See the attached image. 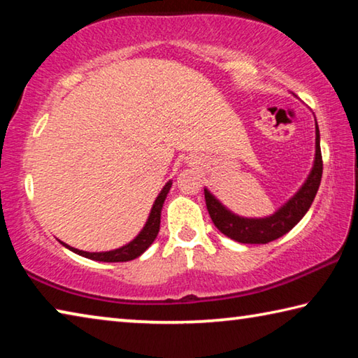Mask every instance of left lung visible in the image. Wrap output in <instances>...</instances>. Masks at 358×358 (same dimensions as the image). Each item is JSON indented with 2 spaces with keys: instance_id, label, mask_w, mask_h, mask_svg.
Here are the masks:
<instances>
[{
  "instance_id": "8db88e82",
  "label": "left lung",
  "mask_w": 358,
  "mask_h": 358,
  "mask_svg": "<svg viewBox=\"0 0 358 358\" xmlns=\"http://www.w3.org/2000/svg\"><path fill=\"white\" fill-rule=\"evenodd\" d=\"M322 153H320V136L316 123V157L314 166L303 186L295 196L284 203L275 215L268 217H241L229 211L208 189L205 191V203L211 221L220 232L238 243L265 245L286 235L295 227L316 197L320 178H322Z\"/></svg>"
}]
</instances>
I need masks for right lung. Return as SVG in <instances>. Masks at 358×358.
<instances>
[{"label": "right lung", "instance_id": "obj_1", "mask_svg": "<svg viewBox=\"0 0 358 358\" xmlns=\"http://www.w3.org/2000/svg\"><path fill=\"white\" fill-rule=\"evenodd\" d=\"M172 187V181H167L166 186L162 187V191L159 192V196L156 197V201L153 203V208L150 211V216L147 220V224H145L143 229L141 230V234L137 237L129 241L128 245L118 248V250L113 251H106V252H88V251H80L76 250V248H71L69 245H66L62 241V245L68 248L72 252L78 254V256H83L87 259L92 260H99V262H128V260H132L141 256L145 251L148 250L150 245L153 243L155 238L157 237V232H159V224H161V210H162V203H164L166 197L169 191Z\"/></svg>", "mask_w": 358, "mask_h": 358}]
</instances>
